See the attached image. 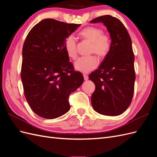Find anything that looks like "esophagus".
Listing matches in <instances>:
<instances>
[{
	"mask_svg": "<svg viewBox=\"0 0 157 157\" xmlns=\"http://www.w3.org/2000/svg\"><path fill=\"white\" fill-rule=\"evenodd\" d=\"M83 76H84V80H88V76L87 75H86V74H84V75H83Z\"/></svg>",
	"mask_w": 157,
	"mask_h": 157,
	"instance_id": "1",
	"label": "esophagus"
}]
</instances>
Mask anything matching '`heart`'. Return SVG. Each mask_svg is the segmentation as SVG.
<instances>
[{
    "label": "heart",
    "mask_w": 157,
    "mask_h": 157,
    "mask_svg": "<svg viewBox=\"0 0 157 157\" xmlns=\"http://www.w3.org/2000/svg\"><path fill=\"white\" fill-rule=\"evenodd\" d=\"M79 36L82 39L92 43L91 53H95L99 58H103L109 54L111 49V40L109 37L103 34V31L96 27H85L79 33ZM65 49L70 58H77V42L74 36H68L65 40ZM99 61L96 56L80 58L75 62L76 70L82 73H89L97 67Z\"/></svg>",
    "instance_id": "obj_1"
}]
</instances>
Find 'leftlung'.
Listing matches in <instances>:
<instances>
[{
    "label": "left lung",
    "mask_w": 157,
    "mask_h": 157,
    "mask_svg": "<svg viewBox=\"0 0 157 157\" xmlns=\"http://www.w3.org/2000/svg\"><path fill=\"white\" fill-rule=\"evenodd\" d=\"M90 22L103 23L111 39L109 54L89 75L96 86L92 105L101 115H119L130 106L134 92L136 74L131 38L124 24L110 15L96 17Z\"/></svg>",
    "instance_id": "8db88e82"
}]
</instances>
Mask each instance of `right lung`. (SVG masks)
<instances>
[{
    "label": "right lung",
    "mask_w": 157,
    "mask_h": 157,
    "mask_svg": "<svg viewBox=\"0 0 157 157\" xmlns=\"http://www.w3.org/2000/svg\"><path fill=\"white\" fill-rule=\"evenodd\" d=\"M80 25L44 19L26 37L21 78L26 100L39 117L54 119L67 113L71 93L84 82L65 49L66 38Z\"/></svg>",
    "instance_id": "right-lung-1"
}]
</instances>
